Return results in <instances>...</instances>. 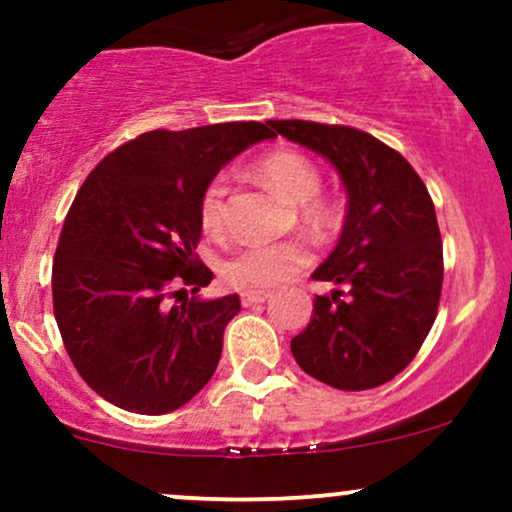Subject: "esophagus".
Masks as SVG:
<instances>
[{"instance_id":"obj_1","label":"esophagus","mask_w":512,"mask_h":512,"mask_svg":"<svg viewBox=\"0 0 512 512\" xmlns=\"http://www.w3.org/2000/svg\"><path fill=\"white\" fill-rule=\"evenodd\" d=\"M240 297L245 307H255V304L267 302V299H270V292H242Z\"/></svg>"}]
</instances>
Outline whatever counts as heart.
<instances>
[{
  "instance_id": "b5f03b06",
  "label": "heart",
  "mask_w": 512,
  "mask_h": 512,
  "mask_svg": "<svg viewBox=\"0 0 512 512\" xmlns=\"http://www.w3.org/2000/svg\"><path fill=\"white\" fill-rule=\"evenodd\" d=\"M257 173L277 193L285 195L289 203L299 205V218L307 225L322 230L334 223V208L322 195H317L322 188V173L312 158L292 148H277L257 160ZM225 198L227 178L218 175L210 180L200 198V223L210 235L225 230ZM309 260L312 255L304 242H252V245L237 247L227 257L223 262V277L232 287H240L245 292H267L304 270Z\"/></svg>"
}]
</instances>
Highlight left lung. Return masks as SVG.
I'll return each instance as SVG.
<instances>
[{"label":"left lung","mask_w":512,"mask_h":512,"mask_svg":"<svg viewBox=\"0 0 512 512\" xmlns=\"http://www.w3.org/2000/svg\"><path fill=\"white\" fill-rule=\"evenodd\" d=\"M267 126L327 158L349 198L337 247L312 275L337 289L314 299L307 329L292 339L294 359L334 389L386 384L436 322L443 242L431 195L409 160L369 133L314 121Z\"/></svg>","instance_id":"1"}]
</instances>
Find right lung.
Masks as SVG:
<instances>
[{
    "instance_id": "1",
    "label": "right lung",
    "mask_w": 512,
    "mask_h": 512,
    "mask_svg": "<svg viewBox=\"0 0 512 512\" xmlns=\"http://www.w3.org/2000/svg\"><path fill=\"white\" fill-rule=\"evenodd\" d=\"M275 133L257 121L148 131L108 153L71 203L51 294L81 379L136 414L188 404L223 354L240 297H190L213 272L198 260L200 198L227 160Z\"/></svg>"
}]
</instances>
